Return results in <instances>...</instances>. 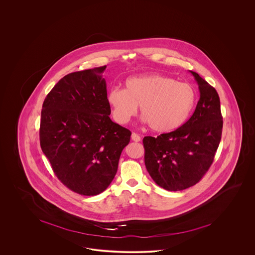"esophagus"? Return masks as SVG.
<instances>
[{
	"label": "esophagus",
	"mask_w": 255,
	"mask_h": 255,
	"mask_svg": "<svg viewBox=\"0 0 255 255\" xmlns=\"http://www.w3.org/2000/svg\"><path fill=\"white\" fill-rule=\"evenodd\" d=\"M131 140L134 141V142H139L141 140V137L139 136V134L135 133V132H132L131 136Z\"/></svg>",
	"instance_id": "1"
}]
</instances>
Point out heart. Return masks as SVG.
I'll return each mask as SVG.
<instances>
[{"label": "heart", "mask_w": 255, "mask_h": 255, "mask_svg": "<svg viewBox=\"0 0 255 255\" xmlns=\"http://www.w3.org/2000/svg\"><path fill=\"white\" fill-rule=\"evenodd\" d=\"M195 91L187 83L162 75H146L126 80L125 89L113 87L108 93V103L115 122L127 124L137 107L143 122L157 132L178 129L193 110Z\"/></svg>", "instance_id": "heart-1"}]
</instances>
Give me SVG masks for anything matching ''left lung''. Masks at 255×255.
<instances>
[{
    "mask_svg": "<svg viewBox=\"0 0 255 255\" xmlns=\"http://www.w3.org/2000/svg\"><path fill=\"white\" fill-rule=\"evenodd\" d=\"M200 98L192 117L177 130L145 136V164L157 185L181 191L195 185L208 172L222 138L223 117L216 90L195 72Z\"/></svg>",
    "mask_w": 255,
    "mask_h": 255,
    "instance_id": "1",
    "label": "left lung"
}]
</instances>
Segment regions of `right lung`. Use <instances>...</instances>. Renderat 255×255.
Masks as SVG:
<instances>
[{"label": "right lung", "instance_id": "1", "mask_svg": "<svg viewBox=\"0 0 255 255\" xmlns=\"http://www.w3.org/2000/svg\"><path fill=\"white\" fill-rule=\"evenodd\" d=\"M107 66L68 74L43 103L40 145L55 175L75 193L104 192L116 175L131 131L111 121Z\"/></svg>", "mask_w": 255, "mask_h": 255}]
</instances>
